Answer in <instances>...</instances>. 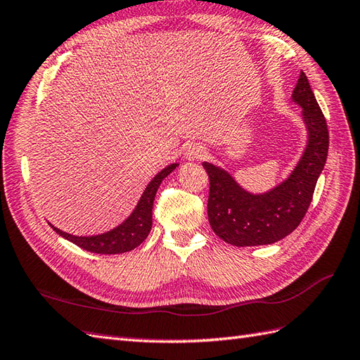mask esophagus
I'll return each mask as SVG.
<instances>
[{
	"mask_svg": "<svg viewBox=\"0 0 360 360\" xmlns=\"http://www.w3.org/2000/svg\"><path fill=\"white\" fill-rule=\"evenodd\" d=\"M204 156H205V148L202 146H199V144L190 146L187 148V152H186V158H187V160H190V161L202 160Z\"/></svg>",
	"mask_w": 360,
	"mask_h": 360,
	"instance_id": "1",
	"label": "esophagus"
}]
</instances>
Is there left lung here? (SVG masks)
Masks as SVG:
<instances>
[{
  "instance_id": "8db88e82",
  "label": "left lung",
  "mask_w": 360,
  "mask_h": 360,
  "mask_svg": "<svg viewBox=\"0 0 360 360\" xmlns=\"http://www.w3.org/2000/svg\"><path fill=\"white\" fill-rule=\"evenodd\" d=\"M291 101L302 108L307 146L285 179L262 193H253L222 167L202 162L210 178L208 222L227 244H274L296 230L311 204L316 182L327 162L328 129L304 72L299 75Z\"/></svg>"
}]
</instances>
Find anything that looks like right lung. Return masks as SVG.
Returning <instances> with one entry per match:
<instances>
[{
	"mask_svg": "<svg viewBox=\"0 0 360 360\" xmlns=\"http://www.w3.org/2000/svg\"><path fill=\"white\" fill-rule=\"evenodd\" d=\"M179 164L173 162L169 164L164 169L155 174V178L147 184L146 190L142 191V195L138 200V204L133 208V212L125 218L120 225H116L112 230L99 233V235L91 236H78L72 235V233L63 231L53 224H50L58 235L63 236L64 239L73 242L75 245L87 250L90 253L98 255H120L130 252V250L136 248L146 240L148 236L150 230H152V212H153V200L156 196V191L160 188L161 182L164 178L176 169Z\"/></svg>",
	"mask_w": 360,
	"mask_h": 360,
	"instance_id": "add662e5",
	"label": "right lung"
}]
</instances>
